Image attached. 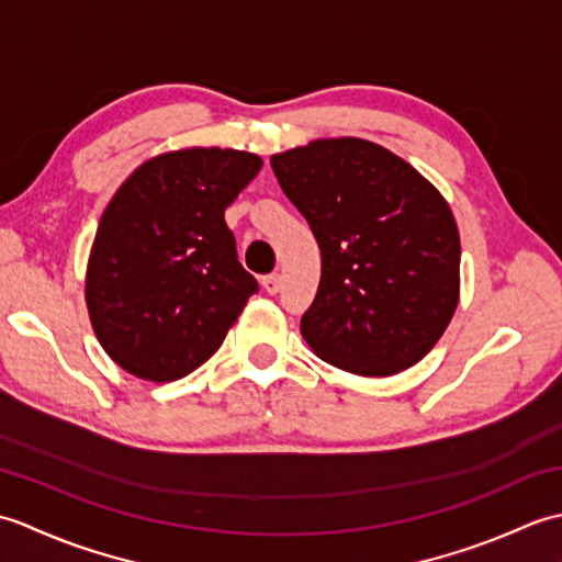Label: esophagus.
I'll list each match as a JSON object with an SVG mask.
<instances>
[{
  "label": "esophagus",
  "mask_w": 562,
  "mask_h": 562,
  "mask_svg": "<svg viewBox=\"0 0 562 562\" xmlns=\"http://www.w3.org/2000/svg\"><path fill=\"white\" fill-rule=\"evenodd\" d=\"M260 284H262V290H266L268 294H278L280 288H282V278H280L278 272H272V274H266V278L260 280Z\"/></svg>",
  "instance_id": "obj_1"
}]
</instances>
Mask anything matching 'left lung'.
I'll return each instance as SVG.
<instances>
[{
    "mask_svg": "<svg viewBox=\"0 0 562 562\" xmlns=\"http://www.w3.org/2000/svg\"><path fill=\"white\" fill-rule=\"evenodd\" d=\"M321 248L302 336L321 360L362 376L420 362L459 304V229L447 200L374 142L316 139L270 159Z\"/></svg>",
    "mask_w": 562,
    "mask_h": 562,
    "instance_id": "obj_1",
    "label": "left lung"
}]
</instances>
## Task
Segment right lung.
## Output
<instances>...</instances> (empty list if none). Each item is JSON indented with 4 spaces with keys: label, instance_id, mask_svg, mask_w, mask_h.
<instances>
[{
    "label": "right lung",
    "instance_id": "obj_1",
    "mask_svg": "<svg viewBox=\"0 0 562 562\" xmlns=\"http://www.w3.org/2000/svg\"><path fill=\"white\" fill-rule=\"evenodd\" d=\"M262 161L234 149H181L117 188L93 238L87 306L125 372L173 381L220 350L258 280L238 262L224 210Z\"/></svg>",
    "mask_w": 562,
    "mask_h": 562
}]
</instances>
